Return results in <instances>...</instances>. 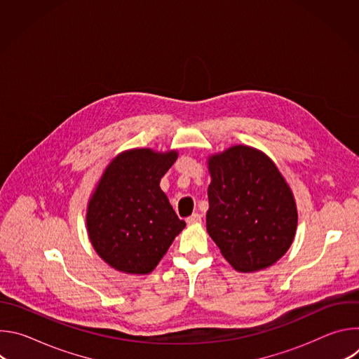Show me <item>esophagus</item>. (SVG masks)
Returning <instances> with one entry per match:
<instances>
[{"mask_svg": "<svg viewBox=\"0 0 359 359\" xmlns=\"http://www.w3.org/2000/svg\"><path fill=\"white\" fill-rule=\"evenodd\" d=\"M186 222H187L189 224H197V223H200V222H201V215H198V213H193L191 216H189V217L186 219Z\"/></svg>", "mask_w": 359, "mask_h": 359, "instance_id": "obj_1", "label": "esophagus"}]
</instances>
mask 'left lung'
<instances>
[{
	"mask_svg": "<svg viewBox=\"0 0 359 359\" xmlns=\"http://www.w3.org/2000/svg\"><path fill=\"white\" fill-rule=\"evenodd\" d=\"M206 227L223 257L241 273L264 270L290 248L297 206L290 186L263 151L236 144L208 161Z\"/></svg>",
	"mask_w": 359,
	"mask_h": 359,
	"instance_id": "8db88e82",
	"label": "left lung"
}]
</instances>
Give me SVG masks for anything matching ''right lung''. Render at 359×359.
I'll return each instance as SVG.
<instances>
[{"instance_id": "obj_1", "label": "right lung", "mask_w": 359, "mask_h": 359, "mask_svg": "<svg viewBox=\"0 0 359 359\" xmlns=\"http://www.w3.org/2000/svg\"><path fill=\"white\" fill-rule=\"evenodd\" d=\"M177 151L130 149L107 166L90 196L86 227L99 257L118 271L149 274L186 227L161 189Z\"/></svg>"}]
</instances>
